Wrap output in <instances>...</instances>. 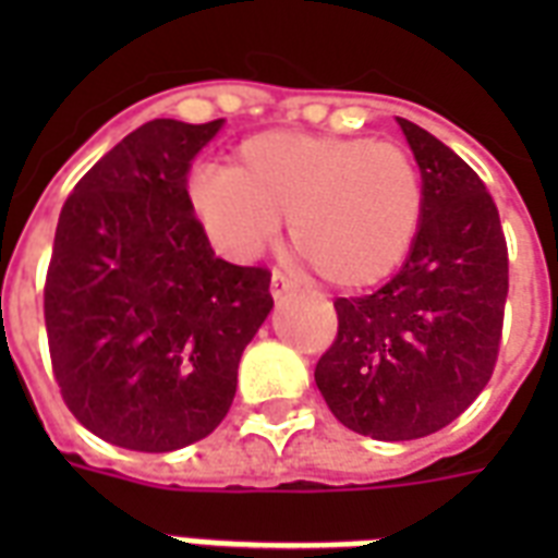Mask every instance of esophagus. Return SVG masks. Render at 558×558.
<instances>
[{
	"label": "esophagus",
	"instance_id": "esophagus-1",
	"mask_svg": "<svg viewBox=\"0 0 558 558\" xmlns=\"http://www.w3.org/2000/svg\"><path fill=\"white\" fill-rule=\"evenodd\" d=\"M292 289H295V283H292V278H287L283 271H275V275H271V295L278 298V301L280 298H287Z\"/></svg>",
	"mask_w": 558,
	"mask_h": 558
}]
</instances>
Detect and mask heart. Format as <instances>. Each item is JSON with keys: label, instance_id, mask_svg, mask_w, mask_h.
I'll return each mask as SVG.
<instances>
[{"label": "heart", "instance_id": "heart-1", "mask_svg": "<svg viewBox=\"0 0 558 558\" xmlns=\"http://www.w3.org/2000/svg\"><path fill=\"white\" fill-rule=\"evenodd\" d=\"M202 226L234 257H252L289 219L295 252L327 283L388 278L423 222V179L402 147L373 138L263 133L231 170H202L191 187Z\"/></svg>", "mask_w": 558, "mask_h": 558}]
</instances>
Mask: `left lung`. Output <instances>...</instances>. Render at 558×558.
I'll list each match as a JSON object with an SVG mask.
<instances>
[{"label": "left lung", "instance_id": "obj_1", "mask_svg": "<svg viewBox=\"0 0 558 558\" xmlns=\"http://www.w3.org/2000/svg\"><path fill=\"white\" fill-rule=\"evenodd\" d=\"M423 177V222L402 269L371 295L336 298L339 336L315 385L341 425L416 440L458 420L498 362L510 260L475 170L399 118Z\"/></svg>", "mask_w": 558, "mask_h": 558}]
</instances>
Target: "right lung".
Masks as SVG:
<instances>
[{"label":"right lung","instance_id":"right-lung-1","mask_svg":"<svg viewBox=\"0 0 558 558\" xmlns=\"http://www.w3.org/2000/svg\"><path fill=\"white\" fill-rule=\"evenodd\" d=\"M222 118H156L69 193L46 275L54 379L77 423L133 451L208 437L236 365L275 306L271 271L214 254L187 196L193 156Z\"/></svg>","mask_w":558,"mask_h":558}]
</instances>
